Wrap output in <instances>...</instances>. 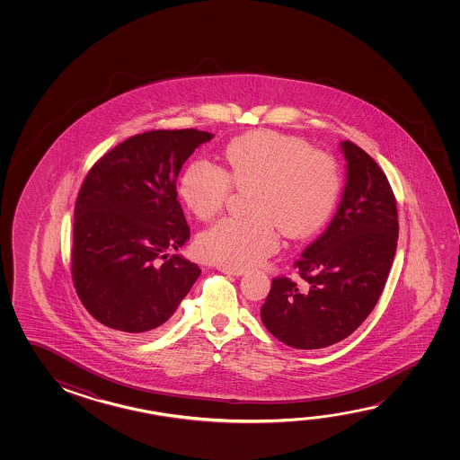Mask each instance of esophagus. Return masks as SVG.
Segmentation results:
<instances>
[{
	"label": "esophagus",
	"mask_w": 460,
	"mask_h": 460,
	"mask_svg": "<svg viewBox=\"0 0 460 460\" xmlns=\"http://www.w3.org/2000/svg\"><path fill=\"white\" fill-rule=\"evenodd\" d=\"M219 271L229 274V276H235V278H241L245 274V270H235V268H226V266H221Z\"/></svg>",
	"instance_id": "esophagus-1"
}]
</instances>
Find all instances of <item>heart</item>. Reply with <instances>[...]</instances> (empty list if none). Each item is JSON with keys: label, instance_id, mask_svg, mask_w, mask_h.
<instances>
[{"label": "heart", "instance_id": "b5f03b06", "mask_svg": "<svg viewBox=\"0 0 460 460\" xmlns=\"http://www.w3.org/2000/svg\"><path fill=\"white\" fill-rule=\"evenodd\" d=\"M227 172L208 158H196L181 178V196L199 218L210 219L226 204L231 182L253 189L252 217H227L197 242L200 255L226 268L261 263L279 249V227L290 237L317 231L331 217L341 178L337 162L292 136L258 131L234 139L226 149Z\"/></svg>", "mask_w": 460, "mask_h": 460}]
</instances>
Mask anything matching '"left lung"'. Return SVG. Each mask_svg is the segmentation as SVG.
Listing matches in <instances>:
<instances>
[{"label":"left lung","instance_id":"obj_1","mask_svg":"<svg viewBox=\"0 0 460 460\" xmlns=\"http://www.w3.org/2000/svg\"><path fill=\"white\" fill-rule=\"evenodd\" d=\"M347 182L329 227L295 261L305 286L272 280L261 321L296 349H319L347 339L369 316L392 270L398 208L376 160L349 141L340 143Z\"/></svg>","mask_w":460,"mask_h":460}]
</instances>
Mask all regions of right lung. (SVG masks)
Segmentation results:
<instances>
[{"mask_svg": "<svg viewBox=\"0 0 460 460\" xmlns=\"http://www.w3.org/2000/svg\"><path fill=\"white\" fill-rule=\"evenodd\" d=\"M211 139L194 128L131 136L84 178L74 213L72 276L101 324L127 337L158 331L200 276L196 263L168 252L189 239L176 178Z\"/></svg>", "mask_w": 460, "mask_h": 460, "instance_id": "add662e5", "label": "right lung"}]
</instances>
